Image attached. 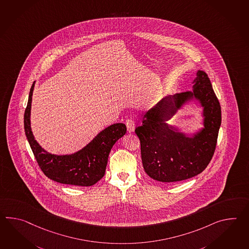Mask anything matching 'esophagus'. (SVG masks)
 <instances>
[{"mask_svg": "<svg viewBox=\"0 0 249 249\" xmlns=\"http://www.w3.org/2000/svg\"><path fill=\"white\" fill-rule=\"evenodd\" d=\"M126 126H127V132L131 133L135 130V122L132 119H128L126 121Z\"/></svg>", "mask_w": 249, "mask_h": 249, "instance_id": "34e87169", "label": "esophagus"}]
</instances>
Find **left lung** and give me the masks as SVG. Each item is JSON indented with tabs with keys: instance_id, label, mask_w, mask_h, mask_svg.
I'll use <instances>...</instances> for the list:
<instances>
[{
	"instance_id": "8db88e82",
	"label": "left lung",
	"mask_w": 249,
	"mask_h": 249,
	"mask_svg": "<svg viewBox=\"0 0 249 249\" xmlns=\"http://www.w3.org/2000/svg\"><path fill=\"white\" fill-rule=\"evenodd\" d=\"M192 90L163 98L144 114L143 125L135 130L140 140L144 172L157 181L176 182L195 177L205 170L214 154L221 105L205 71H197ZM192 100H197L203 108L204 127L186 134L166 122Z\"/></svg>"
}]
</instances>
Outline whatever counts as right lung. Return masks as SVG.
I'll return each mask as SVG.
<instances>
[{"label":"right lung","instance_id":"obj_1","mask_svg":"<svg viewBox=\"0 0 249 249\" xmlns=\"http://www.w3.org/2000/svg\"><path fill=\"white\" fill-rule=\"evenodd\" d=\"M34 82L24 114V127L28 143L40 169L56 182L89 187L105 176L108 157L113 144L127 131L126 125L115 123L98 133L82 149L71 155H53L44 150L35 139L31 130V103Z\"/></svg>","mask_w":249,"mask_h":249}]
</instances>
